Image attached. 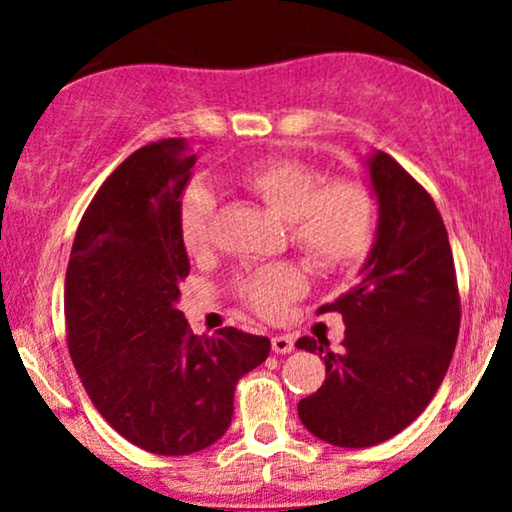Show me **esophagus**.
I'll return each mask as SVG.
<instances>
[{
  "label": "esophagus",
  "mask_w": 512,
  "mask_h": 512,
  "mask_svg": "<svg viewBox=\"0 0 512 512\" xmlns=\"http://www.w3.org/2000/svg\"><path fill=\"white\" fill-rule=\"evenodd\" d=\"M272 351L274 354H291L293 339L289 334H276V337H272Z\"/></svg>",
  "instance_id": "esophagus-1"
}]
</instances>
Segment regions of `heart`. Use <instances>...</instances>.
Segmentation results:
<instances>
[{"instance_id": "obj_1", "label": "heart", "mask_w": 512, "mask_h": 512, "mask_svg": "<svg viewBox=\"0 0 512 512\" xmlns=\"http://www.w3.org/2000/svg\"><path fill=\"white\" fill-rule=\"evenodd\" d=\"M238 182L286 221L291 245L320 267H344L358 260L373 240L378 202L356 178L325 180L322 168L296 156H269L238 173ZM216 199L202 182H192L178 204L182 248L202 255L209 248ZM305 274L281 262L257 269L236 284L238 298L257 315L276 317L305 293Z\"/></svg>"}]
</instances>
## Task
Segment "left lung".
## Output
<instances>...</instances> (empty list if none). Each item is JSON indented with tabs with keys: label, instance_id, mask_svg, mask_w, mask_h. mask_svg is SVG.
Wrapping results in <instances>:
<instances>
[{
	"label": "left lung",
	"instance_id": "8db88e82",
	"mask_svg": "<svg viewBox=\"0 0 512 512\" xmlns=\"http://www.w3.org/2000/svg\"><path fill=\"white\" fill-rule=\"evenodd\" d=\"M378 195V240L361 281L317 313L346 322L342 351L301 337L322 354L325 383L298 402L313 436L339 448H370L397 436L443 383L460 332V291L445 223L433 197L390 154L368 161Z\"/></svg>",
	"mask_w": 512,
	"mask_h": 512
}]
</instances>
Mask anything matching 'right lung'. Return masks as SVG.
Wrapping results in <instances>:
<instances>
[{
	"label": "right lung",
	"instance_id": "add662e5",
	"mask_svg": "<svg viewBox=\"0 0 512 512\" xmlns=\"http://www.w3.org/2000/svg\"><path fill=\"white\" fill-rule=\"evenodd\" d=\"M195 163L180 137L125 158L76 228L64 284L67 346L86 395L122 438L156 455L216 443L238 380L272 349L236 327L197 337L175 308L190 274L178 204Z\"/></svg>",
	"mask_w": 512,
	"mask_h": 512
}]
</instances>
